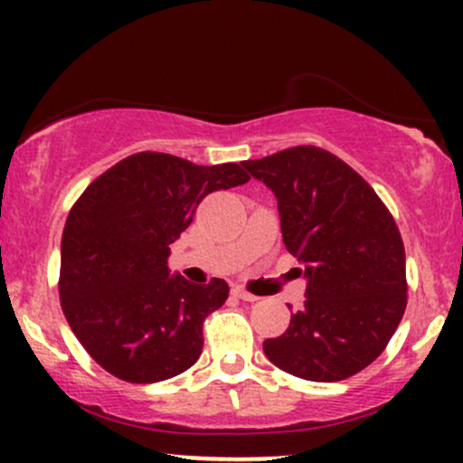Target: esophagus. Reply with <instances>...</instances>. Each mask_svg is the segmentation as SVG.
<instances>
[{
	"mask_svg": "<svg viewBox=\"0 0 463 463\" xmlns=\"http://www.w3.org/2000/svg\"><path fill=\"white\" fill-rule=\"evenodd\" d=\"M232 291H235V296H239V298L246 300V302H254V300H259L257 296L250 294V291H246V289H241V287H235V289H232Z\"/></svg>",
	"mask_w": 463,
	"mask_h": 463,
	"instance_id": "34e87169",
	"label": "esophagus"
}]
</instances>
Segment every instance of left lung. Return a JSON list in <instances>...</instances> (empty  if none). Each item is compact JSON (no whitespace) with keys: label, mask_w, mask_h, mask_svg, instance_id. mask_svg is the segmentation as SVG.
I'll list each match as a JSON object with an SVG mask.
<instances>
[{"label":"left lung","mask_w":463,"mask_h":463,"mask_svg":"<svg viewBox=\"0 0 463 463\" xmlns=\"http://www.w3.org/2000/svg\"><path fill=\"white\" fill-rule=\"evenodd\" d=\"M279 200L285 248L302 263L307 300L280 337L276 368L333 383L383 353L407 307L405 246L374 189L335 154L298 146L246 161Z\"/></svg>","instance_id":"8db88e82"}]
</instances>
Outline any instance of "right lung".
Segmentation results:
<instances>
[{"mask_svg":"<svg viewBox=\"0 0 463 463\" xmlns=\"http://www.w3.org/2000/svg\"><path fill=\"white\" fill-rule=\"evenodd\" d=\"M241 165H195L139 152L95 178L67 217L61 307L78 342L128 383H158L202 353V324L228 298L226 280L169 274V246L209 194L239 187Z\"/></svg>","mask_w":463,"mask_h":463,"instance_id":"right-lung-1","label":"right lung"}]
</instances>
